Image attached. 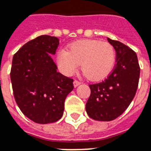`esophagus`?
<instances>
[{"mask_svg": "<svg viewBox=\"0 0 151 151\" xmlns=\"http://www.w3.org/2000/svg\"><path fill=\"white\" fill-rule=\"evenodd\" d=\"M80 84H81V82L77 81V80H75V81H73V86H74V87H78V86L80 85Z\"/></svg>", "mask_w": 151, "mask_h": 151, "instance_id": "obj_1", "label": "esophagus"}]
</instances>
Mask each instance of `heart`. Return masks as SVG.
<instances>
[{"mask_svg":"<svg viewBox=\"0 0 151 151\" xmlns=\"http://www.w3.org/2000/svg\"><path fill=\"white\" fill-rule=\"evenodd\" d=\"M116 62L112 44L97 40H81L61 49L57 55V64L63 74L71 76L81 64L82 70L91 81H101L111 73Z\"/></svg>","mask_w":151,"mask_h":151,"instance_id":"b5f03b06","label":"heart"}]
</instances>
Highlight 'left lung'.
<instances>
[{
  "mask_svg": "<svg viewBox=\"0 0 151 151\" xmlns=\"http://www.w3.org/2000/svg\"><path fill=\"white\" fill-rule=\"evenodd\" d=\"M116 50V64L104 81L89 84L86 111L91 118L111 121L124 112L136 94L140 78L137 54L128 46L107 38Z\"/></svg>",
  "mask_w": 151,
  "mask_h": 151,
  "instance_id": "obj_1",
  "label": "left lung"
}]
</instances>
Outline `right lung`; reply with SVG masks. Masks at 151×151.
Returning <instances> with one entry per match:
<instances>
[{"label": "right lung", "mask_w": 151, "mask_h": 151, "mask_svg": "<svg viewBox=\"0 0 151 151\" xmlns=\"http://www.w3.org/2000/svg\"><path fill=\"white\" fill-rule=\"evenodd\" d=\"M58 46V38L41 35L13 57L11 80L15 101L21 112L37 124L60 120L66 97L73 89V80L57 71L51 58Z\"/></svg>", "instance_id": "obj_1"}]
</instances>
